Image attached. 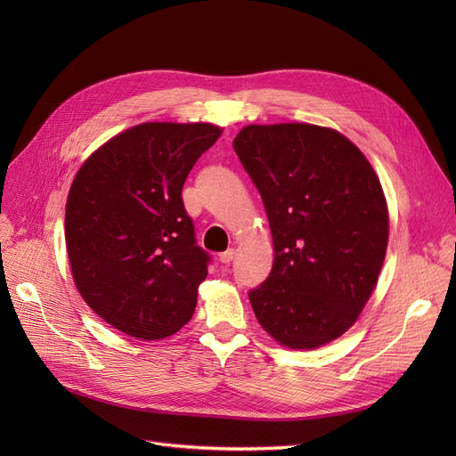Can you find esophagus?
<instances>
[{"label":"esophagus","mask_w":456,"mask_h":456,"mask_svg":"<svg viewBox=\"0 0 456 456\" xmlns=\"http://www.w3.org/2000/svg\"><path fill=\"white\" fill-rule=\"evenodd\" d=\"M218 260L223 262V265H230V262L233 260V249H228V251H224V253H220V255H218Z\"/></svg>","instance_id":"34e87169"}]
</instances>
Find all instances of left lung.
Here are the masks:
<instances>
[{
	"mask_svg": "<svg viewBox=\"0 0 456 456\" xmlns=\"http://www.w3.org/2000/svg\"><path fill=\"white\" fill-rule=\"evenodd\" d=\"M233 150L260 191L273 240L272 272L249 291L262 329L314 350L362 314L388 245L375 169L338 131L310 123L247 126Z\"/></svg>",
	"mask_w": 456,
	"mask_h": 456,
	"instance_id": "8db88e82",
	"label": "left lung"
}]
</instances>
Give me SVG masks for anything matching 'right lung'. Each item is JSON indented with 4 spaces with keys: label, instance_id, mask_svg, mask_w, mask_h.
<instances>
[{
    "label": "right lung",
    "instance_id": "obj_1",
    "mask_svg": "<svg viewBox=\"0 0 456 456\" xmlns=\"http://www.w3.org/2000/svg\"><path fill=\"white\" fill-rule=\"evenodd\" d=\"M211 123H142L77 171L66 203V249L79 295L134 338L175 335L196 310L211 256L183 201L188 173L220 136Z\"/></svg>",
    "mask_w": 456,
    "mask_h": 456
}]
</instances>
